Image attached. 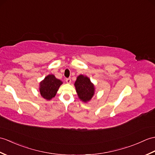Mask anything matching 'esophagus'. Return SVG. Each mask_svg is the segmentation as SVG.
<instances>
[{
	"label": "esophagus",
	"instance_id": "1",
	"mask_svg": "<svg viewBox=\"0 0 155 155\" xmlns=\"http://www.w3.org/2000/svg\"><path fill=\"white\" fill-rule=\"evenodd\" d=\"M66 82H67L68 84H70L71 82V79L70 78H66Z\"/></svg>",
	"mask_w": 155,
	"mask_h": 155
}]
</instances>
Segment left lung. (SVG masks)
Masks as SVG:
<instances>
[{"label": "left lung", "mask_w": 155, "mask_h": 155, "mask_svg": "<svg viewBox=\"0 0 155 155\" xmlns=\"http://www.w3.org/2000/svg\"><path fill=\"white\" fill-rule=\"evenodd\" d=\"M76 91L79 99L84 102L90 101L94 94L95 88L90 78L81 74L77 78L74 82Z\"/></svg>", "instance_id": "obj_1"}]
</instances>
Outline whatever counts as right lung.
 I'll return each instance as SVG.
<instances>
[{
  "instance_id": "obj_1",
  "label": "right lung",
  "mask_w": 155,
  "mask_h": 155,
  "mask_svg": "<svg viewBox=\"0 0 155 155\" xmlns=\"http://www.w3.org/2000/svg\"><path fill=\"white\" fill-rule=\"evenodd\" d=\"M63 82L55 78L53 74H49L39 84V92L43 98L50 100L55 97Z\"/></svg>"
}]
</instances>
